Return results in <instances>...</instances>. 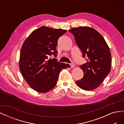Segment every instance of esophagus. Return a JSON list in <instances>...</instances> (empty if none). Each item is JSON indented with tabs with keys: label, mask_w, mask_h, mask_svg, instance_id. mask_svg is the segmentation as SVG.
<instances>
[{
	"label": "esophagus",
	"mask_w": 124,
	"mask_h": 124,
	"mask_svg": "<svg viewBox=\"0 0 124 124\" xmlns=\"http://www.w3.org/2000/svg\"><path fill=\"white\" fill-rule=\"evenodd\" d=\"M70 66H71V68H73V67L75 66V64H74V63L73 62L71 63L70 64Z\"/></svg>",
	"instance_id": "obj_1"
}]
</instances>
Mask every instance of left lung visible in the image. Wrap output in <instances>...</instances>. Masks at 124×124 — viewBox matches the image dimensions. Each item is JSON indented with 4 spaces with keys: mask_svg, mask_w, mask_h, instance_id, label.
I'll use <instances>...</instances> for the list:
<instances>
[{
    "mask_svg": "<svg viewBox=\"0 0 124 124\" xmlns=\"http://www.w3.org/2000/svg\"><path fill=\"white\" fill-rule=\"evenodd\" d=\"M72 33L82 57L87 62L80 65L84 76L76 81L82 89L92 91L99 87L109 74L111 67V55L106 41L95 29L80 27L69 30Z\"/></svg>",
    "mask_w": 124,
    "mask_h": 124,
    "instance_id": "8db88e82",
    "label": "left lung"
}]
</instances>
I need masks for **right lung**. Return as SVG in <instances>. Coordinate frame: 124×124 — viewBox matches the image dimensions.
Listing matches in <instances>:
<instances>
[{
  "label": "right lung",
  "instance_id": "right-lung-1",
  "mask_svg": "<svg viewBox=\"0 0 124 124\" xmlns=\"http://www.w3.org/2000/svg\"><path fill=\"white\" fill-rule=\"evenodd\" d=\"M66 30L53 29L42 26L32 31L22 47L19 67L26 82L35 91L44 93L56 85L59 72L66 69L65 63L56 58V50L59 38ZM50 59L49 60V59Z\"/></svg>",
  "mask_w": 124,
  "mask_h": 124
}]
</instances>
